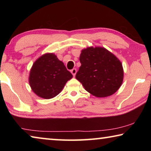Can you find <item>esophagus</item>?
<instances>
[{
  "label": "esophagus",
  "instance_id": "34e87169",
  "mask_svg": "<svg viewBox=\"0 0 151 151\" xmlns=\"http://www.w3.org/2000/svg\"><path fill=\"white\" fill-rule=\"evenodd\" d=\"M70 72H71V73L73 74V75L75 76V75H76V68H73V69L70 70Z\"/></svg>",
  "mask_w": 151,
  "mask_h": 151
}]
</instances>
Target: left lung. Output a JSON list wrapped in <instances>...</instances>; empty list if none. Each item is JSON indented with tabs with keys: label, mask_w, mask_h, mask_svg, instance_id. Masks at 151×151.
<instances>
[{
	"label": "left lung",
	"mask_w": 151,
	"mask_h": 151,
	"mask_svg": "<svg viewBox=\"0 0 151 151\" xmlns=\"http://www.w3.org/2000/svg\"><path fill=\"white\" fill-rule=\"evenodd\" d=\"M81 66L76 78L85 90L96 97L112 95L123 80V69L120 60L102 47H88L82 50Z\"/></svg>",
	"instance_id": "left-lung-1"
}]
</instances>
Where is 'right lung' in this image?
<instances>
[{
  "mask_svg": "<svg viewBox=\"0 0 151 151\" xmlns=\"http://www.w3.org/2000/svg\"><path fill=\"white\" fill-rule=\"evenodd\" d=\"M73 75L52 53L45 54L35 61L30 70L29 83L33 92L43 99L53 98L60 93Z\"/></svg>",
  "mask_w": 151,
  "mask_h": 151,
  "instance_id": "add662e5",
  "label": "right lung"
}]
</instances>
